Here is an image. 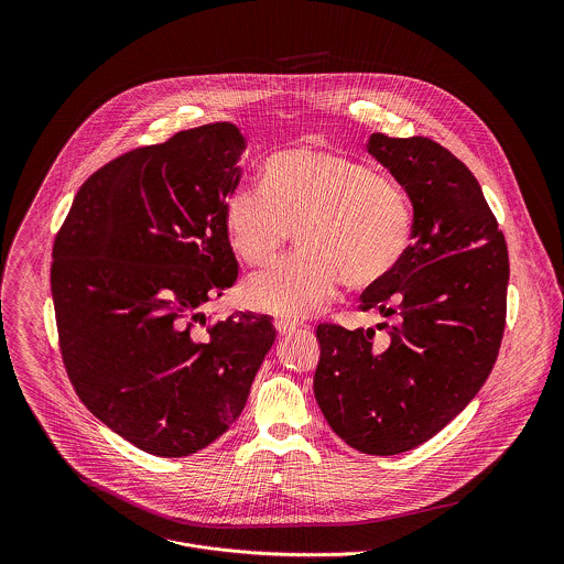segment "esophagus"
Here are the masks:
<instances>
[{"mask_svg": "<svg viewBox=\"0 0 564 564\" xmlns=\"http://www.w3.org/2000/svg\"><path fill=\"white\" fill-rule=\"evenodd\" d=\"M275 329L280 332V334H291L293 329H297L300 327V322H295V319H291V317H275Z\"/></svg>", "mask_w": 564, "mask_h": 564, "instance_id": "obj_1", "label": "esophagus"}]
</instances>
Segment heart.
<instances>
[{
    "label": "heart",
    "instance_id": "1",
    "mask_svg": "<svg viewBox=\"0 0 564 564\" xmlns=\"http://www.w3.org/2000/svg\"><path fill=\"white\" fill-rule=\"evenodd\" d=\"M226 228L249 267L267 269L291 245L304 251L249 282L264 311L302 317L323 308L338 284L371 289L403 260L412 204L402 184L369 162L317 148H293L264 164V188L239 186L226 202Z\"/></svg>",
    "mask_w": 564,
    "mask_h": 564
}]
</instances>
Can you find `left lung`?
Returning a JSON list of instances; mask_svg holds the SVG:
<instances>
[{
  "mask_svg": "<svg viewBox=\"0 0 564 564\" xmlns=\"http://www.w3.org/2000/svg\"><path fill=\"white\" fill-rule=\"evenodd\" d=\"M369 152L412 202L400 267L365 289L358 308L395 323L317 325L315 398L354 449L393 456L441 432L482 389L506 327L508 247L469 166L425 137L371 134Z\"/></svg>",
  "mask_w": 564,
  "mask_h": 564,
  "instance_id": "obj_1",
  "label": "left lung"
}]
</instances>
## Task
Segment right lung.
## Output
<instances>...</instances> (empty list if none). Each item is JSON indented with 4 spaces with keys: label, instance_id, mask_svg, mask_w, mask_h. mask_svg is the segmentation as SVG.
<instances>
[{
    "label": "right lung",
    "instance_id": "add662e5",
    "mask_svg": "<svg viewBox=\"0 0 564 564\" xmlns=\"http://www.w3.org/2000/svg\"><path fill=\"white\" fill-rule=\"evenodd\" d=\"M232 123L182 130L97 169L52 249L58 345L84 405L139 449L182 458L217 441L275 340L269 315L206 317L239 275L226 202Z\"/></svg>",
    "mask_w": 564,
    "mask_h": 564
}]
</instances>
